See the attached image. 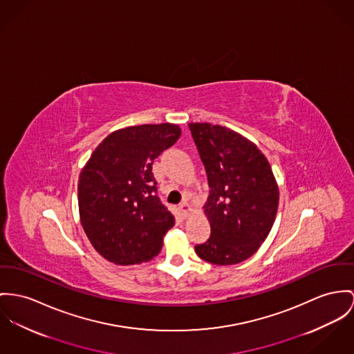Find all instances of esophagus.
Wrapping results in <instances>:
<instances>
[{
  "mask_svg": "<svg viewBox=\"0 0 354 354\" xmlns=\"http://www.w3.org/2000/svg\"><path fill=\"white\" fill-rule=\"evenodd\" d=\"M190 210L191 206L189 205L187 201H183V202L179 205V212H180V214H182L183 217H187L189 213H190Z\"/></svg>",
  "mask_w": 354,
  "mask_h": 354,
  "instance_id": "obj_1",
  "label": "esophagus"
}]
</instances>
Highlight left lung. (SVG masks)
<instances>
[{"label": "left lung", "instance_id": "1", "mask_svg": "<svg viewBox=\"0 0 354 354\" xmlns=\"http://www.w3.org/2000/svg\"><path fill=\"white\" fill-rule=\"evenodd\" d=\"M205 165L209 198L205 216L212 233L196 254L212 264L233 266L249 259L268 237L279 206L271 165L248 138L221 125L189 124Z\"/></svg>", "mask_w": 354, "mask_h": 354}]
</instances>
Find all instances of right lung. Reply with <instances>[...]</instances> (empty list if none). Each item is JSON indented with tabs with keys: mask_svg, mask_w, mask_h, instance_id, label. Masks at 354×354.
Returning a JSON list of instances; mask_svg holds the SVG:
<instances>
[{
	"mask_svg": "<svg viewBox=\"0 0 354 354\" xmlns=\"http://www.w3.org/2000/svg\"><path fill=\"white\" fill-rule=\"evenodd\" d=\"M182 135L175 124L118 129L94 149L78 183L81 223L94 249L117 266L153 259L175 218L158 196L152 164Z\"/></svg>",
	"mask_w": 354,
	"mask_h": 354,
	"instance_id": "obj_1",
	"label": "right lung"
}]
</instances>
